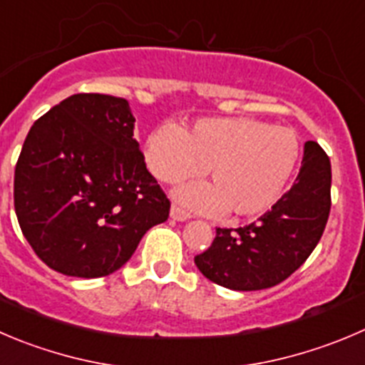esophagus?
Instances as JSON below:
<instances>
[{"label": "esophagus", "instance_id": "34e87169", "mask_svg": "<svg viewBox=\"0 0 365 365\" xmlns=\"http://www.w3.org/2000/svg\"><path fill=\"white\" fill-rule=\"evenodd\" d=\"M170 217H172L173 220H177V222H185V220H188L192 215H190L186 210H182V207L177 206V204H173V206L170 207Z\"/></svg>", "mask_w": 365, "mask_h": 365}]
</instances>
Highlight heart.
<instances>
[{"mask_svg":"<svg viewBox=\"0 0 365 365\" xmlns=\"http://www.w3.org/2000/svg\"><path fill=\"white\" fill-rule=\"evenodd\" d=\"M301 147L289 127L252 118H204L186 133L173 125L154 128L145 145L150 172L177 185L206 166L210 182L185 186L177 197L206 213L258 217L283 193Z\"/></svg>","mask_w":365,"mask_h":365,"instance_id":"heart-1","label":"heart"}]
</instances>
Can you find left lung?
Instances as JSON below:
<instances>
[{
    "label": "left lung",
    "mask_w": 365,
    "mask_h": 365,
    "mask_svg": "<svg viewBox=\"0 0 365 365\" xmlns=\"http://www.w3.org/2000/svg\"><path fill=\"white\" fill-rule=\"evenodd\" d=\"M331 165L315 141L304 143L292 188L258 218L238 229L217 227L195 265L213 283L231 290H263L296 272L324 232L331 207Z\"/></svg>",
    "instance_id": "obj_1"
}]
</instances>
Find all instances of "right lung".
<instances>
[{"label":"right lung","mask_w":365,"mask_h":365,"mask_svg":"<svg viewBox=\"0 0 365 365\" xmlns=\"http://www.w3.org/2000/svg\"><path fill=\"white\" fill-rule=\"evenodd\" d=\"M125 98L81 93L30 128L14 173L24 238L50 269L102 277L130 259L170 200L145 165Z\"/></svg>","instance_id":"obj_1"}]
</instances>
